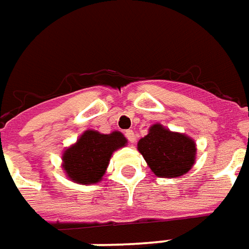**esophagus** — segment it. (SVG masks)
<instances>
[{"label":"esophagus","instance_id":"1","mask_svg":"<svg viewBox=\"0 0 249 249\" xmlns=\"http://www.w3.org/2000/svg\"><path fill=\"white\" fill-rule=\"evenodd\" d=\"M125 136H126V139H128L131 143H135V142H136V133L133 131H131V129L125 131Z\"/></svg>","mask_w":249,"mask_h":249}]
</instances>
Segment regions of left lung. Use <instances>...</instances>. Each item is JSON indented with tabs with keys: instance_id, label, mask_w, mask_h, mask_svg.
<instances>
[{
	"instance_id": "obj_1",
	"label": "left lung",
	"mask_w": 249,
	"mask_h": 249,
	"mask_svg": "<svg viewBox=\"0 0 249 249\" xmlns=\"http://www.w3.org/2000/svg\"><path fill=\"white\" fill-rule=\"evenodd\" d=\"M138 150L151 172L160 178L180 177L195 165V140L160 123L148 128V133L138 142Z\"/></svg>"
}]
</instances>
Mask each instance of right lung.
<instances>
[{"label": "right lung", "mask_w": 249, "mask_h": 249, "mask_svg": "<svg viewBox=\"0 0 249 249\" xmlns=\"http://www.w3.org/2000/svg\"><path fill=\"white\" fill-rule=\"evenodd\" d=\"M128 140L121 132L101 133L94 129L84 131L72 146L62 153V170L71 181L91 185L102 181L111 155L126 146Z\"/></svg>", "instance_id": "right-lung-1"}]
</instances>
